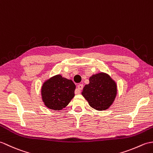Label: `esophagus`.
<instances>
[{
	"label": "esophagus",
	"mask_w": 153,
	"mask_h": 153,
	"mask_svg": "<svg viewBox=\"0 0 153 153\" xmlns=\"http://www.w3.org/2000/svg\"><path fill=\"white\" fill-rule=\"evenodd\" d=\"M83 89V85L82 84H79V85L77 86L76 90H75V94H79L80 93L81 90Z\"/></svg>",
	"instance_id": "esophagus-1"
}]
</instances>
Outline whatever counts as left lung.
Instances as JSON below:
<instances>
[{
    "instance_id": "8db88e82",
    "label": "left lung",
    "mask_w": 153,
    "mask_h": 153,
    "mask_svg": "<svg viewBox=\"0 0 153 153\" xmlns=\"http://www.w3.org/2000/svg\"><path fill=\"white\" fill-rule=\"evenodd\" d=\"M89 81L90 83L83 88L82 96L95 109H107L116 97V83L105 73L94 74L90 78Z\"/></svg>"
}]
</instances>
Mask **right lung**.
<instances>
[{
  "instance_id": "right-lung-1",
  "label": "right lung",
  "mask_w": 153,
  "mask_h": 153,
  "mask_svg": "<svg viewBox=\"0 0 153 153\" xmlns=\"http://www.w3.org/2000/svg\"><path fill=\"white\" fill-rule=\"evenodd\" d=\"M75 85L71 80L56 75L43 84L42 100L47 107L55 111L62 110L74 96Z\"/></svg>"
}]
</instances>
